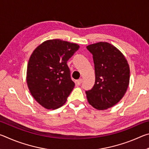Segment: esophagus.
<instances>
[{
    "instance_id": "34e87169",
    "label": "esophagus",
    "mask_w": 149,
    "mask_h": 149,
    "mask_svg": "<svg viewBox=\"0 0 149 149\" xmlns=\"http://www.w3.org/2000/svg\"><path fill=\"white\" fill-rule=\"evenodd\" d=\"M82 79H78L77 81V85H80L81 84V83H82Z\"/></svg>"
}]
</instances>
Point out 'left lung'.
<instances>
[{"instance_id":"8db88e82","label":"left lung","mask_w":149,"mask_h":149,"mask_svg":"<svg viewBox=\"0 0 149 149\" xmlns=\"http://www.w3.org/2000/svg\"><path fill=\"white\" fill-rule=\"evenodd\" d=\"M93 54L95 83L86 91L88 102L99 110L114 107L122 99L130 83V70L122 52L107 42L87 46Z\"/></svg>"}]
</instances>
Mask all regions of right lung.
I'll return each mask as SVG.
<instances>
[{"label":"right lung","mask_w":149,"mask_h":149,"mask_svg":"<svg viewBox=\"0 0 149 149\" xmlns=\"http://www.w3.org/2000/svg\"><path fill=\"white\" fill-rule=\"evenodd\" d=\"M79 46L60 39L45 41L29 58L26 81L35 100L49 110L61 107L74 88L67 61Z\"/></svg>","instance_id":"1"}]
</instances>
